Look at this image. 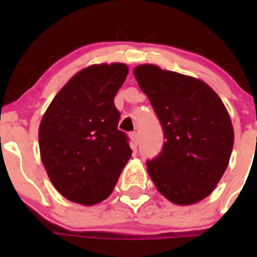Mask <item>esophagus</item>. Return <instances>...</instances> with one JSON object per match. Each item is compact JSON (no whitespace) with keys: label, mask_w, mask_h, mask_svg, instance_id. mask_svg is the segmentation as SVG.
I'll return each mask as SVG.
<instances>
[{"label":"esophagus","mask_w":257,"mask_h":257,"mask_svg":"<svg viewBox=\"0 0 257 257\" xmlns=\"http://www.w3.org/2000/svg\"><path fill=\"white\" fill-rule=\"evenodd\" d=\"M129 138H131L132 144H133L134 147H137V145L139 144V137H138V133H137V132H133V133L129 134Z\"/></svg>","instance_id":"34e87169"}]
</instances>
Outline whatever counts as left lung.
Here are the masks:
<instances>
[{
	"label": "left lung",
	"instance_id": "left-lung-1",
	"mask_svg": "<svg viewBox=\"0 0 257 257\" xmlns=\"http://www.w3.org/2000/svg\"><path fill=\"white\" fill-rule=\"evenodd\" d=\"M164 131V145L148 160L155 188L177 205L214 191L231 157L234 128L219 95L203 80L141 64L133 71Z\"/></svg>",
	"mask_w": 257,
	"mask_h": 257
}]
</instances>
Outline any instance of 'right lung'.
Returning <instances> with one entry per match:
<instances>
[{
	"label": "right lung",
	"instance_id": "right-lung-1",
	"mask_svg": "<svg viewBox=\"0 0 257 257\" xmlns=\"http://www.w3.org/2000/svg\"><path fill=\"white\" fill-rule=\"evenodd\" d=\"M128 71L124 63L82 69L43 114L38 131L41 159L54 188L69 201L90 206L107 199L131 159L114 105Z\"/></svg>",
	"mask_w": 257,
	"mask_h": 257
}]
</instances>
